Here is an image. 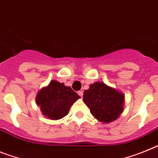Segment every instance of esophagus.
<instances>
[{"instance_id":"34e87169","label":"esophagus","mask_w":158,"mask_h":158,"mask_svg":"<svg viewBox=\"0 0 158 158\" xmlns=\"http://www.w3.org/2000/svg\"><path fill=\"white\" fill-rule=\"evenodd\" d=\"M77 93H78V95L81 96V97H82V96H83V92L82 91H78Z\"/></svg>"}]
</instances>
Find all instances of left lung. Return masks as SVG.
<instances>
[{
	"mask_svg": "<svg viewBox=\"0 0 158 158\" xmlns=\"http://www.w3.org/2000/svg\"><path fill=\"white\" fill-rule=\"evenodd\" d=\"M83 98L92 115L103 123L115 121L123 111V93L104 82L90 85L89 89L84 92Z\"/></svg>",
	"mask_w": 158,
	"mask_h": 158,
	"instance_id": "1",
	"label": "left lung"
}]
</instances>
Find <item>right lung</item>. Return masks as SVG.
Returning <instances> with one entry per match:
<instances>
[{
    "mask_svg": "<svg viewBox=\"0 0 158 158\" xmlns=\"http://www.w3.org/2000/svg\"><path fill=\"white\" fill-rule=\"evenodd\" d=\"M81 96L69 86L53 80L38 92L35 101L44 116L58 120L68 115L71 106Z\"/></svg>",
    "mask_w": 158,
    "mask_h": 158,
    "instance_id": "1",
    "label": "right lung"
}]
</instances>
